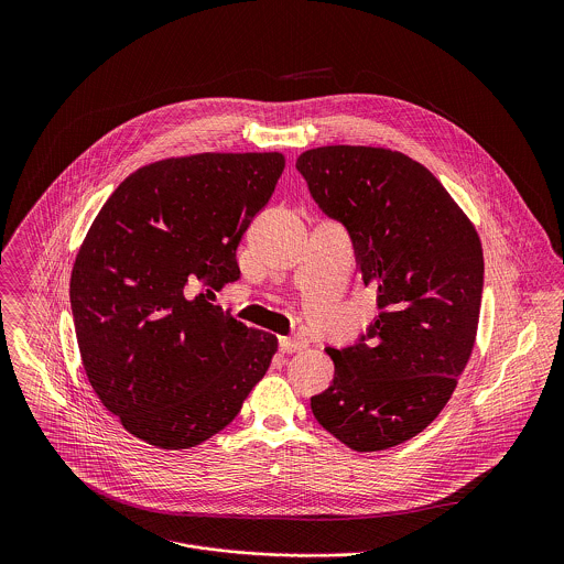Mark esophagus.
<instances>
[{
    "instance_id": "obj_1",
    "label": "esophagus",
    "mask_w": 564,
    "mask_h": 564,
    "mask_svg": "<svg viewBox=\"0 0 564 564\" xmlns=\"http://www.w3.org/2000/svg\"><path fill=\"white\" fill-rule=\"evenodd\" d=\"M306 347V338L302 336H282L280 338V351L282 354H295Z\"/></svg>"
}]
</instances>
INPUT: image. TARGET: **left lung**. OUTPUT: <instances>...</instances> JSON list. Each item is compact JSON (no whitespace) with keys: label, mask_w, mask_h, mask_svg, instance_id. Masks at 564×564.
<instances>
[{"label":"left lung","mask_w":564,"mask_h":564,"mask_svg":"<svg viewBox=\"0 0 564 564\" xmlns=\"http://www.w3.org/2000/svg\"><path fill=\"white\" fill-rule=\"evenodd\" d=\"M295 166L323 215L347 230L380 308L358 340L327 349L334 380L311 398L313 414L356 452L395 447L438 416L467 367L482 245L443 184L400 152L329 145Z\"/></svg>","instance_id":"left-lung-1"}]
</instances>
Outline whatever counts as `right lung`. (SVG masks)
Listing matches in <instances>:
<instances>
[{
    "instance_id": "1",
    "label": "right lung",
    "mask_w": 564,
    "mask_h": 564,
    "mask_svg": "<svg viewBox=\"0 0 564 564\" xmlns=\"http://www.w3.org/2000/svg\"><path fill=\"white\" fill-rule=\"evenodd\" d=\"M282 171L278 152L154 162L93 221L69 289L82 362L137 438L195 447L235 421L267 373L278 338L213 302L241 278L237 247Z\"/></svg>"
}]
</instances>
